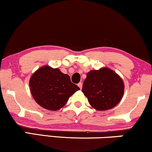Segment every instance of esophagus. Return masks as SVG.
I'll use <instances>...</instances> for the list:
<instances>
[{
  "mask_svg": "<svg viewBox=\"0 0 152 152\" xmlns=\"http://www.w3.org/2000/svg\"><path fill=\"white\" fill-rule=\"evenodd\" d=\"M77 85H78V87H79L80 89H82V87H83V83H80L79 84H78Z\"/></svg>",
  "mask_w": 152,
  "mask_h": 152,
  "instance_id": "34e87169",
  "label": "esophagus"
}]
</instances>
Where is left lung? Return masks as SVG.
I'll return each instance as SVG.
<instances>
[{"instance_id":"obj_1","label":"left lung","mask_w":152,"mask_h":152,"mask_svg":"<svg viewBox=\"0 0 152 152\" xmlns=\"http://www.w3.org/2000/svg\"><path fill=\"white\" fill-rule=\"evenodd\" d=\"M124 91L120 76L106 67L87 72L82 90L91 106L99 111L115 107L122 99Z\"/></svg>"}]
</instances>
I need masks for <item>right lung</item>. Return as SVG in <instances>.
<instances>
[{
    "label": "right lung",
    "instance_id": "1",
    "mask_svg": "<svg viewBox=\"0 0 152 152\" xmlns=\"http://www.w3.org/2000/svg\"><path fill=\"white\" fill-rule=\"evenodd\" d=\"M30 92L35 102L45 110L56 111L64 107L69 97L80 90L70 77L58 68L44 65L30 77Z\"/></svg>",
    "mask_w": 152,
    "mask_h": 152
}]
</instances>
